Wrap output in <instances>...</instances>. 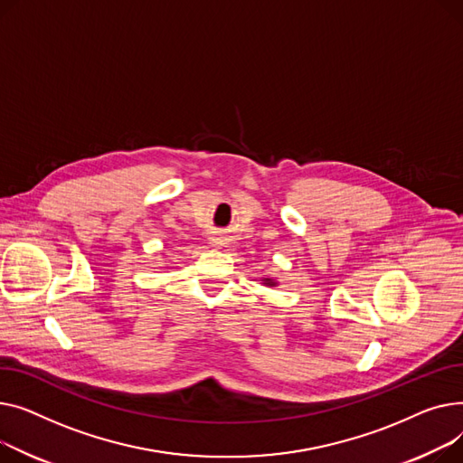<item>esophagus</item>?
Masks as SVG:
<instances>
[{"label":"esophagus","instance_id":"34e87169","mask_svg":"<svg viewBox=\"0 0 463 463\" xmlns=\"http://www.w3.org/2000/svg\"><path fill=\"white\" fill-rule=\"evenodd\" d=\"M222 242H224L222 237H211V244H214V247H221Z\"/></svg>","mask_w":463,"mask_h":463}]
</instances>
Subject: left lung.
Segmentation results:
<instances>
[{
  "label": "left lung",
  "mask_w": 463,
  "mask_h": 463,
  "mask_svg": "<svg viewBox=\"0 0 463 463\" xmlns=\"http://www.w3.org/2000/svg\"><path fill=\"white\" fill-rule=\"evenodd\" d=\"M263 284H267V286H277V282H275L273 279H263Z\"/></svg>",
  "instance_id": "1"
}]
</instances>
